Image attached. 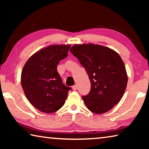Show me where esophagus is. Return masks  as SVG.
<instances>
[{
	"instance_id": "obj_1",
	"label": "esophagus",
	"mask_w": 149,
	"mask_h": 149,
	"mask_svg": "<svg viewBox=\"0 0 149 149\" xmlns=\"http://www.w3.org/2000/svg\"><path fill=\"white\" fill-rule=\"evenodd\" d=\"M72 89H73V90H74V91L77 90V86L76 85H74V86L72 87Z\"/></svg>"
}]
</instances>
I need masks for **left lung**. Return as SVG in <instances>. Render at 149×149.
Masks as SVG:
<instances>
[{"label":"left lung","instance_id":"8db88e82","mask_svg":"<svg viewBox=\"0 0 149 149\" xmlns=\"http://www.w3.org/2000/svg\"><path fill=\"white\" fill-rule=\"evenodd\" d=\"M70 50L89 75L91 91L82 97L88 109L95 114L112 109L120 101L127 84L120 55L108 47L90 43L75 45Z\"/></svg>","mask_w":149,"mask_h":149}]
</instances>
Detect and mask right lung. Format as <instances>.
<instances>
[{
    "mask_svg": "<svg viewBox=\"0 0 149 149\" xmlns=\"http://www.w3.org/2000/svg\"><path fill=\"white\" fill-rule=\"evenodd\" d=\"M70 45H51L39 50L24 65L21 84L27 99L35 108L52 113L64 104L71 87L63 84L57 65L68 56Z\"/></svg>",
    "mask_w": 149,
    "mask_h": 149,
    "instance_id": "obj_1",
    "label": "right lung"
}]
</instances>
